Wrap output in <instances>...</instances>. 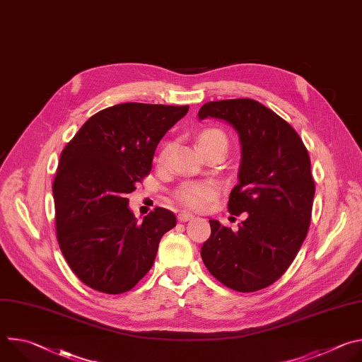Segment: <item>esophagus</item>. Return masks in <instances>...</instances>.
Here are the masks:
<instances>
[{"label": "esophagus", "mask_w": 362, "mask_h": 362, "mask_svg": "<svg viewBox=\"0 0 362 362\" xmlns=\"http://www.w3.org/2000/svg\"><path fill=\"white\" fill-rule=\"evenodd\" d=\"M193 218H194V216H193L192 214H187V212H180L179 216H177L179 222H187V221H192Z\"/></svg>", "instance_id": "1"}]
</instances>
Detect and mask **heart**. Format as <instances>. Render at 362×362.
<instances>
[{"label":"heart","mask_w":362,"mask_h":362,"mask_svg":"<svg viewBox=\"0 0 362 362\" xmlns=\"http://www.w3.org/2000/svg\"><path fill=\"white\" fill-rule=\"evenodd\" d=\"M197 141H199V147H203L204 144H209L214 141H223L225 144H228L226 136L221 130H216V129L204 130L199 136ZM170 150H172V144L166 143L160 151V156H159V159L162 162L166 160ZM218 193H219V187H218V185H215L212 182H189V183L182 185L176 190L175 197L186 209L204 211V209H208L209 204L216 199Z\"/></svg>","instance_id":"1"}]
</instances>
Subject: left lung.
<instances>
[{"mask_svg":"<svg viewBox=\"0 0 362 362\" xmlns=\"http://www.w3.org/2000/svg\"><path fill=\"white\" fill-rule=\"evenodd\" d=\"M228 122L239 134V183L228 209L246 219L238 232L209 221L211 238L200 255L209 272L238 292L278 281L293 262L311 223L315 182L311 159L295 129L252 98L209 101L199 120Z\"/></svg>","mask_w":362,"mask_h":362,"instance_id":"left-lung-1","label":"left lung"}]
</instances>
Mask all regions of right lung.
Segmentation results:
<instances>
[{
  "label": "right lung",
  "instance_id": "right-lung-1",
  "mask_svg": "<svg viewBox=\"0 0 362 362\" xmlns=\"http://www.w3.org/2000/svg\"><path fill=\"white\" fill-rule=\"evenodd\" d=\"M189 106L123 103L91 116L62 151L53 182L60 249L77 278L105 293L130 291L151 268L176 216L156 208L137 222L129 193L151 170L166 132Z\"/></svg>",
  "mask_w": 362,
  "mask_h": 362
}]
</instances>
